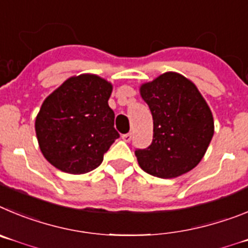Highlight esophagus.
Returning a JSON list of instances; mask_svg holds the SVG:
<instances>
[{
    "instance_id": "esophagus-1",
    "label": "esophagus",
    "mask_w": 248,
    "mask_h": 248,
    "mask_svg": "<svg viewBox=\"0 0 248 248\" xmlns=\"http://www.w3.org/2000/svg\"><path fill=\"white\" fill-rule=\"evenodd\" d=\"M122 140L124 142H129V140H132V133H126V135H122Z\"/></svg>"
}]
</instances>
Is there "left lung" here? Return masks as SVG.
I'll return each mask as SVG.
<instances>
[{"mask_svg":"<svg viewBox=\"0 0 248 248\" xmlns=\"http://www.w3.org/2000/svg\"><path fill=\"white\" fill-rule=\"evenodd\" d=\"M153 117V140L135 152L146 173L170 179L188 173L202 159L214 136V117L196 85L167 71L140 86Z\"/></svg>","mask_w":248,"mask_h":248,"instance_id":"8db88e82","label":"left lung"}]
</instances>
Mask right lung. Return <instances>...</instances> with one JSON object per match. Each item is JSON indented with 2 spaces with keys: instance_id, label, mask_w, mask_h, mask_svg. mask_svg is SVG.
Returning <instances> with one entry per match:
<instances>
[{
  "instance_id": "right-lung-1",
  "label": "right lung",
  "mask_w": 248,
  "mask_h": 248,
  "mask_svg": "<svg viewBox=\"0 0 248 248\" xmlns=\"http://www.w3.org/2000/svg\"><path fill=\"white\" fill-rule=\"evenodd\" d=\"M112 84L95 74L66 79L43 101L35 135L44 158L59 170L84 174L100 166L120 135L108 106Z\"/></svg>"
}]
</instances>
